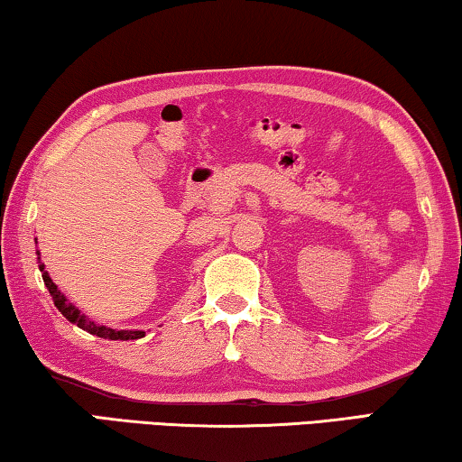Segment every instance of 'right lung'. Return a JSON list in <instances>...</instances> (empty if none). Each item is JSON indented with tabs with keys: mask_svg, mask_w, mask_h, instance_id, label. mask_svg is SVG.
Masks as SVG:
<instances>
[{
	"mask_svg": "<svg viewBox=\"0 0 462 462\" xmlns=\"http://www.w3.org/2000/svg\"><path fill=\"white\" fill-rule=\"evenodd\" d=\"M39 254V252H36ZM39 270L42 272V281L47 284V289L52 297V302H55V307L59 309L60 313H63L65 319H69L71 323L78 325L83 331H88V334L97 336V337H104V339H139L145 336V331H133V329H112V328H106V325H100L89 319L83 313H79V309L71 305L69 300L65 299V294L57 289V284L51 281L49 272L44 270V263L39 258Z\"/></svg>",
	"mask_w": 462,
	"mask_h": 462,
	"instance_id": "1",
	"label": "right lung"
}]
</instances>
